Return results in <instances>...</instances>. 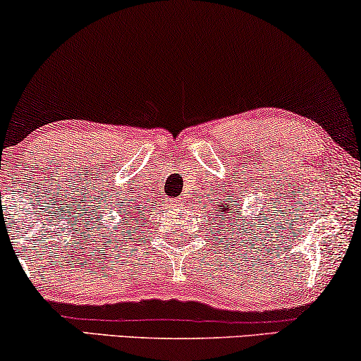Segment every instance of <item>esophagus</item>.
<instances>
[{
	"instance_id": "1",
	"label": "esophagus",
	"mask_w": 361,
	"mask_h": 361,
	"mask_svg": "<svg viewBox=\"0 0 361 361\" xmlns=\"http://www.w3.org/2000/svg\"><path fill=\"white\" fill-rule=\"evenodd\" d=\"M173 207H181V206H185V200H183V197H178V200H175L173 201V204H171Z\"/></svg>"
}]
</instances>
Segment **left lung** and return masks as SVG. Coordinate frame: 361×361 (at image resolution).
Here are the masks:
<instances>
[{
  "label": "left lung",
  "mask_w": 361,
  "mask_h": 361,
  "mask_svg": "<svg viewBox=\"0 0 361 361\" xmlns=\"http://www.w3.org/2000/svg\"><path fill=\"white\" fill-rule=\"evenodd\" d=\"M219 207H221V211L217 212L216 216H219V221L224 222V226H227V222L235 221V214H240V211L235 209V207L231 204V197H229V201H227V202H221ZM212 219H216V217H212ZM247 224H248V222H247Z\"/></svg>",
  "instance_id": "obj_1"
}]
</instances>
